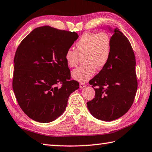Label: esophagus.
Wrapping results in <instances>:
<instances>
[{"instance_id":"obj_1","label":"esophagus","mask_w":152,"mask_h":152,"mask_svg":"<svg viewBox=\"0 0 152 152\" xmlns=\"http://www.w3.org/2000/svg\"><path fill=\"white\" fill-rule=\"evenodd\" d=\"M79 86H80V88L81 89H83V88H84L86 86V84L85 83H81L80 85H79Z\"/></svg>"}]
</instances>
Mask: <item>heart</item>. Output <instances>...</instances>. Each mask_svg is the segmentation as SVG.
<instances>
[{
  "label": "heart",
  "instance_id": "1",
  "mask_svg": "<svg viewBox=\"0 0 152 152\" xmlns=\"http://www.w3.org/2000/svg\"><path fill=\"white\" fill-rule=\"evenodd\" d=\"M75 49H68L65 59L70 67L77 66L83 57L85 64L72 71L73 77L86 82L94 75L96 68L105 67L110 59L112 41L105 32H87L82 34L75 43Z\"/></svg>",
  "mask_w": 152,
  "mask_h": 152
}]
</instances>
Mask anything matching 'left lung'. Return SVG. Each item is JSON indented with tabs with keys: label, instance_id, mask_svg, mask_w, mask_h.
I'll use <instances>...</instances> for the list:
<instances>
[{
	"label": "left lung",
	"instance_id": "8db88e82",
	"mask_svg": "<svg viewBox=\"0 0 152 152\" xmlns=\"http://www.w3.org/2000/svg\"><path fill=\"white\" fill-rule=\"evenodd\" d=\"M111 39L110 59L89 81L95 95L87 103L91 115L105 121L115 120L128 111L137 89L136 63L131 43L118 28L113 29Z\"/></svg>",
	"mask_w": 152,
	"mask_h": 152
}]
</instances>
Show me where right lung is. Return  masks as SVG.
<instances>
[{
  "label": "right lung",
  "instance_id": "1",
  "mask_svg": "<svg viewBox=\"0 0 152 152\" xmlns=\"http://www.w3.org/2000/svg\"><path fill=\"white\" fill-rule=\"evenodd\" d=\"M79 37L75 32L41 26L24 39L14 58L12 88L21 110L33 120L49 123L65 110L79 87L72 80L66 50Z\"/></svg>",
  "mask_w": 152,
  "mask_h": 152
}]
</instances>
